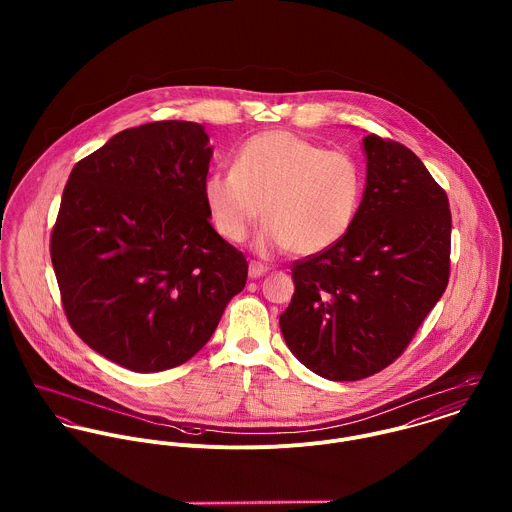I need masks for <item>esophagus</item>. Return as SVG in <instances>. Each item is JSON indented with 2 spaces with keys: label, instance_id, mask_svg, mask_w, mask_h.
<instances>
[{
  "label": "esophagus",
  "instance_id": "1",
  "mask_svg": "<svg viewBox=\"0 0 512 512\" xmlns=\"http://www.w3.org/2000/svg\"><path fill=\"white\" fill-rule=\"evenodd\" d=\"M264 274H268V268L264 266V264H260V262H250V266H248V276L250 278H262Z\"/></svg>",
  "mask_w": 512,
  "mask_h": 512
}]
</instances>
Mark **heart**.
<instances>
[{
  "label": "heart",
  "instance_id": "obj_1",
  "mask_svg": "<svg viewBox=\"0 0 512 512\" xmlns=\"http://www.w3.org/2000/svg\"><path fill=\"white\" fill-rule=\"evenodd\" d=\"M363 197V171L355 157L286 130L250 138L238 149L232 171H215L203 199L220 236L242 242L260 219L254 248L260 254L290 250L313 256L351 230Z\"/></svg>",
  "mask_w": 512,
  "mask_h": 512
}]
</instances>
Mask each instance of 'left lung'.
Segmentation results:
<instances>
[{
  "instance_id": "1",
  "label": "left lung",
  "mask_w": 512,
  "mask_h": 512,
  "mask_svg": "<svg viewBox=\"0 0 512 512\" xmlns=\"http://www.w3.org/2000/svg\"><path fill=\"white\" fill-rule=\"evenodd\" d=\"M366 185L351 230L292 268L280 329L295 359L327 380H361L394 363L449 280L445 191L408 147L363 140Z\"/></svg>"
}]
</instances>
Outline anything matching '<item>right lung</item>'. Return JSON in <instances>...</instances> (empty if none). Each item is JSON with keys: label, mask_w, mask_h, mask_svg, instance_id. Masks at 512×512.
<instances>
[{"label": "right lung", "mask_w": 512, "mask_h": 512, "mask_svg": "<svg viewBox=\"0 0 512 512\" xmlns=\"http://www.w3.org/2000/svg\"><path fill=\"white\" fill-rule=\"evenodd\" d=\"M213 147L181 120L124 130L80 159L63 191L51 260L76 335L134 372L197 355L248 262L203 199Z\"/></svg>", "instance_id": "obj_1"}]
</instances>
